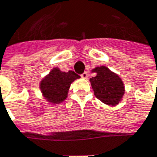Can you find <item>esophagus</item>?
<instances>
[{
  "label": "esophagus",
  "mask_w": 157,
  "mask_h": 157,
  "mask_svg": "<svg viewBox=\"0 0 157 157\" xmlns=\"http://www.w3.org/2000/svg\"><path fill=\"white\" fill-rule=\"evenodd\" d=\"M81 77L83 78H85V79H86V78H88V73L86 72V71H85V72H83V73L81 74Z\"/></svg>",
  "instance_id": "obj_1"
}]
</instances>
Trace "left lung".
I'll list each match as a JSON object with an SVG mask.
<instances>
[{
  "label": "left lung",
  "mask_w": 157,
  "mask_h": 157,
  "mask_svg": "<svg viewBox=\"0 0 157 157\" xmlns=\"http://www.w3.org/2000/svg\"><path fill=\"white\" fill-rule=\"evenodd\" d=\"M93 71L96 76L92 77L90 82L95 97L106 105H117L125 92L120 77L105 66L96 67Z\"/></svg>",
  "instance_id": "1"
}]
</instances>
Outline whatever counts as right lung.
<instances>
[{"label":"right lung","mask_w":157,"mask_h":157,"mask_svg":"<svg viewBox=\"0 0 157 157\" xmlns=\"http://www.w3.org/2000/svg\"><path fill=\"white\" fill-rule=\"evenodd\" d=\"M78 78L80 77L72 71L64 72L54 68L41 81L40 88L46 100L54 104L61 103L67 97L71 84Z\"/></svg>","instance_id":"1"}]
</instances>
